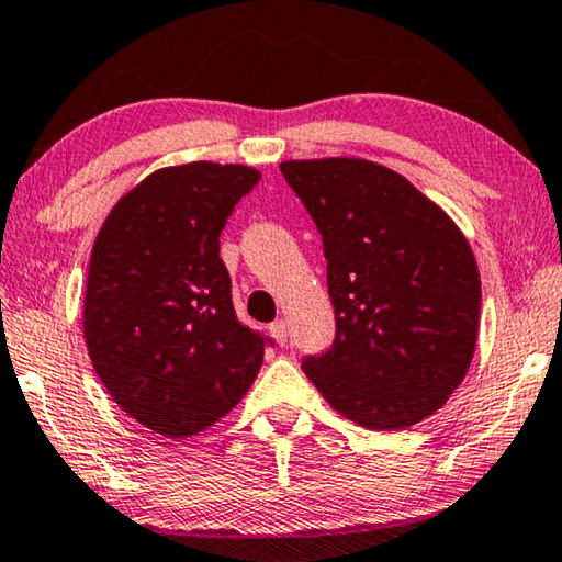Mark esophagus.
Wrapping results in <instances>:
<instances>
[{"instance_id":"esophagus-1","label":"esophagus","mask_w":562,"mask_h":562,"mask_svg":"<svg viewBox=\"0 0 562 562\" xmlns=\"http://www.w3.org/2000/svg\"><path fill=\"white\" fill-rule=\"evenodd\" d=\"M270 333L274 340H278V345L288 342V323H284V319H274V323L270 325Z\"/></svg>"}]
</instances>
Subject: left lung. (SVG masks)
Here are the masks:
<instances>
[{
  "mask_svg": "<svg viewBox=\"0 0 562 562\" xmlns=\"http://www.w3.org/2000/svg\"><path fill=\"white\" fill-rule=\"evenodd\" d=\"M323 235L335 345L302 362L329 407L370 430H407L448 403L473 362L480 272L440 204L362 157L284 159Z\"/></svg>",
  "mask_w": 562,
  "mask_h": 562,
  "instance_id": "obj_1",
  "label": "left lung"
}]
</instances>
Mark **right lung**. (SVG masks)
I'll list each match as a JSON object with an SVG mask.
<instances>
[{
	"mask_svg": "<svg viewBox=\"0 0 562 562\" xmlns=\"http://www.w3.org/2000/svg\"><path fill=\"white\" fill-rule=\"evenodd\" d=\"M247 165L155 169L97 233L85 290L89 360L132 420L192 438L252 387L265 340L239 323L220 233L260 182Z\"/></svg>",
	"mask_w": 562,
	"mask_h": 562,
	"instance_id": "obj_1",
	"label": "right lung"
}]
</instances>
